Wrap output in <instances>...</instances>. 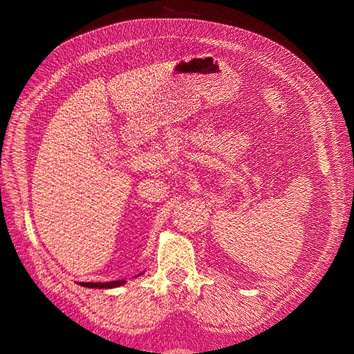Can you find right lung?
Listing matches in <instances>:
<instances>
[{
  "label": "right lung",
  "mask_w": 354,
  "mask_h": 354,
  "mask_svg": "<svg viewBox=\"0 0 354 354\" xmlns=\"http://www.w3.org/2000/svg\"><path fill=\"white\" fill-rule=\"evenodd\" d=\"M124 283H126L124 280H120V281H109V283H80V286H85V288H93V289L94 288H97V289H111V288H118V286H122Z\"/></svg>",
  "instance_id": "right-lung-1"
}]
</instances>
